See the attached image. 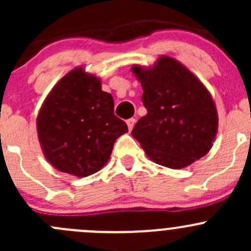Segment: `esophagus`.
I'll list each match as a JSON object with an SVG mask.
<instances>
[{
	"mask_svg": "<svg viewBox=\"0 0 251 251\" xmlns=\"http://www.w3.org/2000/svg\"><path fill=\"white\" fill-rule=\"evenodd\" d=\"M126 124H127V126H128V130H132L133 128V126H135V124H136V120L133 118H131V119H128L127 121H126Z\"/></svg>",
	"mask_w": 251,
	"mask_h": 251,
	"instance_id": "1",
	"label": "esophagus"
}]
</instances>
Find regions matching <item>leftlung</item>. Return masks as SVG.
<instances>
[{
  "label": "left lung",
  "mask_w": 251,
  "mask_h": 251,
  "mask_svg": "<svg viewBox=\"0 0 251 251\" xmlns=\"http://www.w3.org/2000/svg\"><path fill=\"white\" fill-rule=\"evenodd\" d=\"M143 88L147 115L132 130L147 156L159 165L182 169L211 149L219 116L211 95L182 63L160 55L153 67L131 68Z\"/></svg>",
  "instance_id": "obj_1"
}]
</instances>
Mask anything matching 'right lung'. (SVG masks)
I'll use <instances>...</instances> for the list:
<instances>
[{
    "label": "right lung",
    "mask_w": 251,
    "mask_h": 251,
    "mask_svg": "<svg viewBox=\"0 0 251 251\" xmlns=\"http://www.w3.org/2000/svg\"><path fill=\"white\" fill-rule=\"evenodd\" d=\"M37 136L48 163L62 173L86 177L110 158L115 141L128 132L114 114L110 93L100 78L81 67L70 70L50 90L36 120Z\"/></svg>",
    "instance_id": "add662e5"
}]
</instances>
